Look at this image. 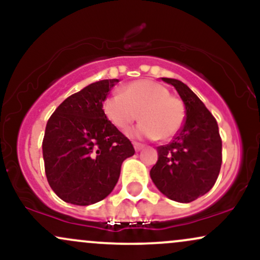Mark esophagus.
<instances>
[{
    "label": "esophagus",
    "mask_w": 260,
    "mask_h": 260,
    "mask_svg": "<svg viewBox=\"0 0 260 260\" xmlns=\"http://www.w3.org/2000/svg\"><path fill=\"white\" fill-rule=\"evenodd\" d=\"M133 147H134V149H136L137 151H139V150H142L143 148H144V145L140 144V143H138V142H133Z\"/></svg>",
    "instance_id": "esophagus-1"
}]
</instances>
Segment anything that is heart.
I'll use <instances>...</instances> for the list:
<instances>
[{
	"label": "heart",
	"mask_w": 260,
	"mask_h": 260,
	"mask_svg": "<svg viewBox=\"0 0 260 260\" xmlns=\"http://www.w3.org/2000/svg\"><path fill=\"white\" fill-rule=\"evenodd\" d=\"M103 111L106 118L118 129L126 131L137 118L142 122L129 134L136 138L169 140L183 126V103L170 95L165 85L150 79L128 83L121 94H111L104 100Z\"/></svg>",
	"instance_id": "b5f03b06"
}]
</instances>
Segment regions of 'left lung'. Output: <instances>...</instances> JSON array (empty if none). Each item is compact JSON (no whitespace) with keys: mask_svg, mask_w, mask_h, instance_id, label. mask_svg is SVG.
I'll list each match as a JSON object with an SVG mask.
<instances>
[{"mask_svg":"<svg viewBox=\"0 0 260 260\" xmlns=\"http://www.w3.org/2000/svg\"><path fill=\"white\" fill-rule=\"evenodd\" d=\"M174 85L186 106V121L166 145L157 147L150 177L162 194L190 203L213 188L222 162V142L217 122L202 100L181 80L162 78Z\"/></svg>","mask_w":260,"mask_h":260,"instance_id":"1","label":"left lung"}]
</instances>
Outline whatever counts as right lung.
<instances>
[{
  "label": "right lung",
  "instance_id": "1",
  "mask_svg": "<svg viewBox=\"0 0 260 260\" xmlns=\"http://www.w3.org/2000/svg\"><path fill=\"white\" fill-rule=\"evenodd\" d=\"M118 79H104L71 95L49 118L43 140L45 174L53 192L74 205L106 198L132 143L106 118L103 103Z\"/></svg>",
  "mask_w": 260,
  "mask_h": 260
}]
</instances>
